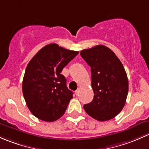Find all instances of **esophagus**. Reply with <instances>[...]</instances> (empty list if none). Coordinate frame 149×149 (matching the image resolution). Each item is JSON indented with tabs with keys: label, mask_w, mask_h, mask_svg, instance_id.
<instances>
[{
	"label": "esophagus",
	"mask_w": 149,
	"mask_h": 149,
	"mask_svg": "<svg viewBox=\"0 0 149 149\" xmlns=\"http://www.w3.org/2000/svg\"><path fill=\"white\" fill-rule=\"evenodd\" d=\"M79 89L78 88L77 90L75 91V95H79Z\"/></svg>",
	"instance_id": "34e87169"
}]
</instances>
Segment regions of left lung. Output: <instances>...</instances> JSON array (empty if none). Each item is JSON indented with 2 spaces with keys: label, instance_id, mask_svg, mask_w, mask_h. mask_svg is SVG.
Returning <instances> with one entry per match:
<instances>
[{
  "label": "left lung",
  "instance_id": "1",
  "mask_svg": "<svg viewBox=\"0 0 149 149\" xmlns=\"http://www.w3.org/2000/svg\"><path fill=\"white\" fill-rule=\"evenodd\" d=\"M91 67L93 101L83 106L85 112L99 121L116 117L123 110L128 92V80L123 66L115 53L104 45L80 52Z\"/></svg>",
  "mask_w": 149,
  "mask_h": 149
}]
</instances>
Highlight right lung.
<instances>
[{
	"label": "right lung",
	"instance_id": "1",
	"mask_svg": "<svg viewBox=\"0 0 149 149\" xmlns=\"http://www.w3.org/2000/svg\"><path fill=\"white\" fill-rule=\"evenodd\" d=\"M79 52L56 44L45 46L31 59L26 69L22 90L32 114L41 120L53 122L62 117L73 93L61 74Z\"/></svg>",
	"mask_w": 149,
	"mask_h": 149
}]
</instances>
